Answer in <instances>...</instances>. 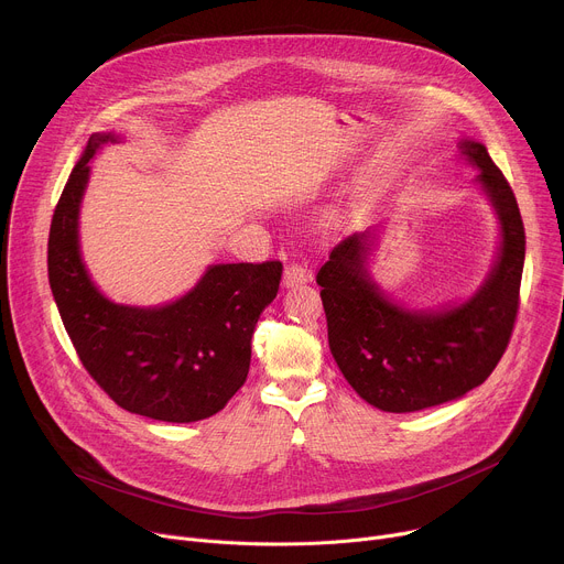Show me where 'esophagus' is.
<instances>
[{"instance_id":"1","label":"esophagus","mask_w":564,"mask_h":564,"mask_svg":"<svg viewBox=\"0 0 564 564\" xmlns=\"http://www.w3.org/2000/svg\"><path fill=\"white\" fill-rule=\"evenodd\" d=\"M312 281V270L303 263H290L285 265V272H283V285L285 288H294V285H301V283H307Z\"/></svg>"}]
</instances>
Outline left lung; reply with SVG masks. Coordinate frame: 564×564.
<instances>
[{
    "instance_id": "obj_1",
    "label": "left lung",
    "mask_w": 564,
    "mask_h": 564,
    "mask_svg": "<svg viewBox=\"0 0 564 564\" xmlns=\"http://www.w3.org/2000/svg\"><path fill=\"white\" fill-rule=\"evenodd\" d=\"M502 225L500 257L468 301L437 312L388 301L370 274V234L344 238L321 265L330 352L361 399L386 413H415L487 381L502 359L520 307L524 225L516 194L485 144L462 140Z\"/></svg>"
}]
</instances>
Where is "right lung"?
Returning <instances> with one entry per match:
<instances>
[{
  "mask_svg": "<svg viewBox=\"0 0 564 564\" xmlns=\"http://www.w3.org/2000/svg\"><path fill=\"white\" fill-rule=\"evenodd\" d=\"M113 133H96L73 167L48 234V283L62 324L94 381L129 413L187 424L216 415L246 383L252 335L274 301L283 265H209L181 299L160 307L109 301L79 257L77 216L89 160Z\"/></svg>",
  "mask_w": 564,
  "mask_h": 564,
  "instance_id": "add662e5",
  "label": "right lung"
}]
</instances>
